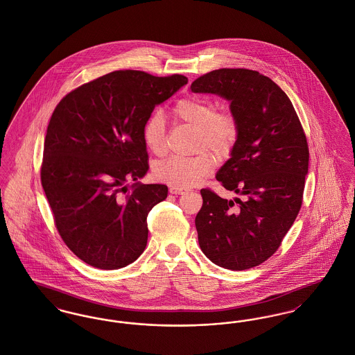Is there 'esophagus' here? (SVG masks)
Returning <instances> with one entry per match:
<instances>
[{
  "label": "esophagus",
  "mask_w": 355,
  "mask_h": 355,
  "mask_svg": "<svg viewBox=\"0 0 355 355\" xmlns=\"http://www.w3.org/2000/svg\"><path fill=\"white\" fill-rule=\"evenodd\" d=\"M170 193L171 194H184V193H186L187 191V189H185V187H177V186H171L169 189Z\"/></svg>",
  "instance_id": "34e87169"
}]
</instances>
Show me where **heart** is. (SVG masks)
Returning <instances> with one entry per match:
<instances>
[{
	"label": "heart",
	"mask_w": 355,
	"mask_h": 355,
	"mask_svg": "<svg viewBox=\"0 0 355 355\" xmlns=\"http://www.w3.org/2000/svg\"><path fill=\"white\" fill-rule=\"evenodd\" d=\"M171 114L177 121L197 129V150L205 148L220 158L233 152L239 137V121L232 110L216 112L213 102L187 97L175 102ZM142 139L153 154L162 155L166 152L165 121L161 113L155 112L145 121ZM214 166L216 159L207 153L189 158L171 155L154 166L153 175L157 181L168 185L189 187L207 177Z\"/></svg>",
	"instance_id": "obj_1"
}]
</instances>
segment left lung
<instances>
[{
	"label": "left lung",
	"mask_w": 355,
	"mask_h": 355,
	"mask_svg": "<svg viewBox=\"0 0 355 355\" xmlns=\"http://www.w3.org/2000/svg\"><path fill=\"white\" fill-rule=\"evenodd\" d=\"M190 89L226 98L239 121L232 158L216 175L239 198L201 189V250L223 269H252L277 252L300 213L309 170L304 128L286 93L255 70H213Z\"/></svg>",
	"instance_id": "obj_1"
}]
</instances>
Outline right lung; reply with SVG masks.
<instances>
[{"instance_id": "obj_1", "label": "right lung", "mask_w": 355, "mask_h": 355, "mask_svg": "<svg viewBox=\"0 0 355 355\" xmlns=\"http://www.w3.org/2000/svg\"><path fill=\"white\" fill-rule=\"evenodd\" d=\"M187 78L117 70L71 90L51 114L41 184L55 227L85 263L116 270L144 253L148 214L168 186L138 182L149 170L142 126ZM135 180L130 187L124 184Z\"/></svg>"}]
</instances>
